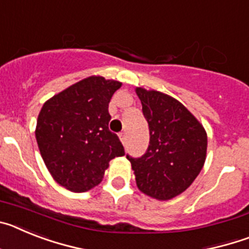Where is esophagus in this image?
Returning <instances> with one entry per match:
<instances>
[{
    "mask_svg": "<svg viewBox=\"0 0 249 249\" xmlns=\"http://www.w3.org/2000/svg\"><path fill=\"white\" fill-rule=\"evenodd\" d=\"M120 140H121V142H122V143L124 144V146H126V143H127L126 132H121V133H120Z\"/></svg>",
    "mask_w": 249,
    "mask_h": 249,
    "instance_id": "1",
    "label": "esophagus"
}]
</instances>
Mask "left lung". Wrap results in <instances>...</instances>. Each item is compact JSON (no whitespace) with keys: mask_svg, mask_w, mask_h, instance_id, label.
<instances>
[{"mask_svg":"<svg viewBox=\"0 0 249 249\" xmlns=\"http://www.w3.org/2000/svg\"><path fill=\"white\" fill-rule=\"evenodd\" d=\"M148 123L146 153L127 155L138 190L152 198L167 201L181 195L199 175L206 160L207 133L188 109L171 96L137 89Z\"/></svg>","mask_w":249,"mask_h":249,"instance_id":"8db88e82","label":"left lung"}]
</instances>
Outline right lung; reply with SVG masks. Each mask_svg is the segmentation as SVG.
Listing matches in <instances>:
<instances>
[{
	"instance_id": "right-lung-1",
	"label": "right lung",
	"mask_w": 249,
	"mask_h": 249,
	"mask_svg": "<svg viewBox=\"0 0 249 249\" xmlns=\"http://www.w3.org/2000/svg\"><path fill=\"white\" fill-rule=\"evenodd\" d=\"M122 83L92 76L48 100L38 114L36 140L54 181L86 192L102 181L109 160L124 155L109 131L108 103Z\"/></svg>"
}]
</instances>
